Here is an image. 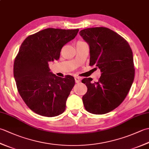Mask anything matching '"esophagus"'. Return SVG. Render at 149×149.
I'll use <instances>...</instances> for the list:
<instances>
[{"mask_svg":"<svg viewBox=\"0 0 149 149\" xmlns=\"http://www.w3.org/2000/svg\"><path fill=\"white\" fill-rule=\"evenodd\" d=\"M81 78L80 77H75V83H80L81 82Z\"/></svg>","mask_w":149,"mask_h":149,"instance_id":"obj_1","label":"esophagus"}]
</instances>
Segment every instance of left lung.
I'll use <instances>...</instances> for the list:
<instances>
[{"instance_id": "obj_1", "label": "left lung", "mask_w": 149, "mask_h": 149, "mask_svg": "<svg viewBox=\"0 0 149 149\" xmlns=\"http://www.w3.org/2000/svg\"><path fill=\"white\" fill-rule=\"evenodd\" d=\"M79 33L90 47V65L101 72L99 81L82 80L88 88L83 97L84 107L95 115L107 113L120 106L133 83L132 50L123 37L108 28H87Z\"/></svg>"}]
</instances>
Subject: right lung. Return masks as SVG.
Returning a JSON list of instances; mask_svg holds the SVG:
<instances>
[{
    "label": "right lung",
    "instance_id": "1",
    "mask_svg": "<svg viewBox=\"0 0 149 149\" xmlns=\"http://www.w3.org/2000/svg\"><path fill=\"white\" fill-rule=\"evenodd\" d=\"M78 31L48 28L27 37L22 43L14 61L15 80L24 102L40 115L53 117L65 111L75 79L71 75L56 76L49 63L59 59L62 47Z\"/></svg>",
    "mask_w": 149,
    "mask_h": 149
}]
</instances>
